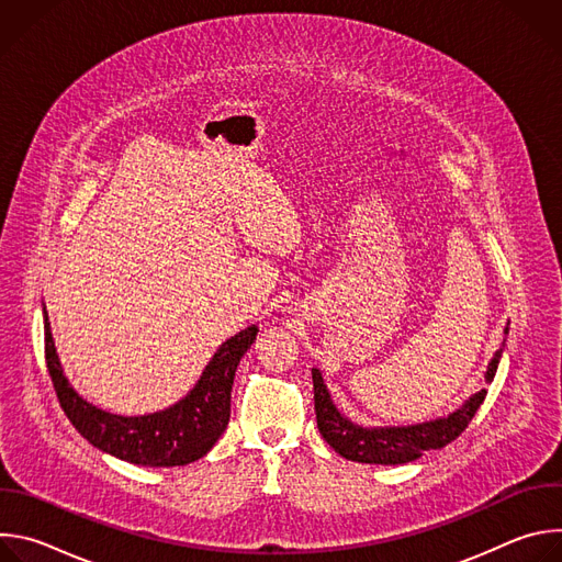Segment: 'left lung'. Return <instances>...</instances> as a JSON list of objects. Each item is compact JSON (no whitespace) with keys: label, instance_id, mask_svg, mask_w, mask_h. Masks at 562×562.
<instances>
[{"label":"left lung","instance_id":"obj_1","mask_svg":"<svg viewBox=\"0 0 562 562\" xmlns=\"http://www.w3.org/2000/svg\"><path fill=\"white\" fill-rule=\"evenodd\" d=\"M507 334L509 325L505 327V336ZM503 349L505 342L492 358L485 373V382L494 380ZM311 378L319 434H323L329 447H334L336 453H340L342 458L367 464H405L418 460L425 451L447 447L467 429V425L471 423V418L475 416V412L483 405V400L487 395V389H480L469 400H464L462 407H458L453 414L429 423L407 427H362L338 412L319 369H311Z\"/></svg>","mask_w":562,"mask_h":562}]
</instances>
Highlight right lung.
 Returning <instances> with one entry per match:
<instances>
[{"label":"right lung","mask_w":562,"mask_h":562,"mask_svg":"<svg viewBox=\"0 0 562 562\" xmlns=\"http://www.w3.org/2000/svg\"><path fill=\"white\" fill-rule=\"evenodd\" d=\"M42 311L46 367L59 405L93 447L139 467H182L206 456L220 440L231 416L235 369L258 336L256 325L222 342L195 386L176 405L144 416H120L95 407L70 386L53 342L46 306Z\"/></svg>","instance_id":"right-lung-1"}]
</instances>
